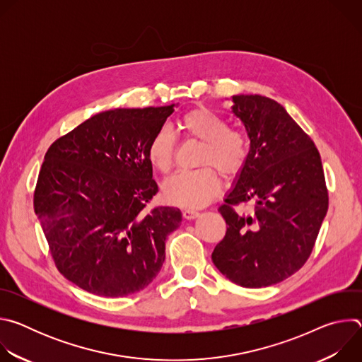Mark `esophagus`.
I'll list each match as a JSON object with an SVG mask.
<instances>
[{"mask_svg":"<svg viewBox=\"0 0 362 362\" xmlns=\"http://www.w3.org/2000/svg\"><path fill=\"white\" fill-rule=\"evenodd\" d=\"M199 216H200V214L196 212V211H193V209H186V211H183V218L187 219V221H193V219H196V218H199Z\"/></svg>","mask_w":362,"mask_h":362,"instance_id":"1","label":"esophagus"}]
</instances>
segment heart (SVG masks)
<instances>
[{
    "label": "heart",
    "mask_w": 362,
    "mask_h": 362,
    "mask_svg": "<svg viewBox=\"0 0 362 362\" xmlns=\"http://www.w3.org/2000/svg\"><path fill=\"white\" fill-rule=\"evenodd\" d=\"M179 126L189 137L202 143L197 163L204 168L176 173L163 183L162 192L166 202L180 208H202L221 192L219 176L209 166L226 177L236 176L247 158V141L240 132L229 130L222 116L204 107L185 113ZM173 156L175 137L169 129L163 127L148 141V162L160 173H169Z\"/></svg>",
    "instance_id": "obj_1"
}]
</instances>
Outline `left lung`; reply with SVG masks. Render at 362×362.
I'll return each instance as SVG.
<instances>
[{
  "mask_svg": "<svg viewBox=\"0 0 362 362\" xmlns=\"http://www.w3.org/2000/svg\"><path fill=\"white\" fill-rule=\"evenodd\" d=\"M230 101L250 143L219 208L228 229L212 261L233 284L264 288L306 262L328 211V192L314 141L279 103L259 94H236ZM247 201L255 204L253 214L231 209Z\"/></svg>",
  "mask_w": 362,
  "mask_h": 362,
  "instance_id": "left-lung-1",
  "label": "left lung"
}]
</instances>
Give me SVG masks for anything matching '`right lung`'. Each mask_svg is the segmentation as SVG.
I'll return each instance as SVG.
<instances>
[{
  "label": "right lung",
  "mask_w": 362,
  "mask_h": 362,
  "mask_svg": "<svg viewBox=\"0 0 362 362\" xmlns=\"http://www.w3.org/2000/svg\"><path fill=\"white\" fill-rule=\"evenodd\" d=\"M176 107L101 112L47 150L34 211L57 269L78 288L127 296L162 269L182 214L172 206L144 209L159 192L147 146Z\"/></svg>",
  "instance_id": "add662e5"
}]
</instances>
